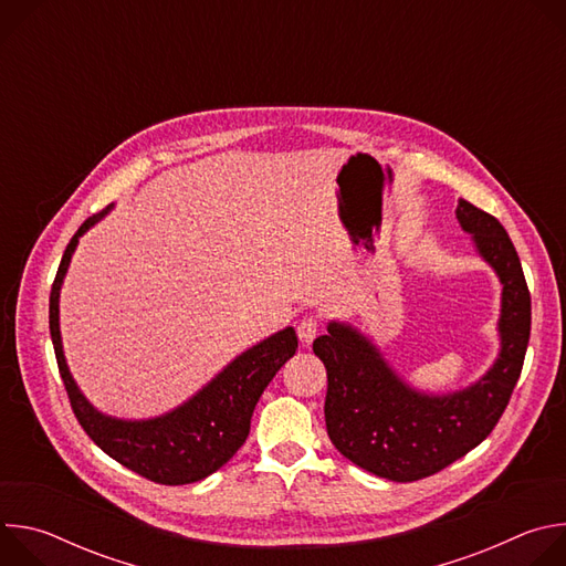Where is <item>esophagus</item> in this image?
Segmentation results:
<instances>
[{
	"label": "esophagus",
	"instance_id": "1",
	"mask_svg": "<svg viewBox=\"0 0 566 566\" xmlns=\"http://www.w3.org/2000/svg\"><path fill=\"white\" fill-rule=\"evenodd\" d=\"M317 336V319L313 315H306L297 322V338L304 347H308Z\"/></svg>",
	"mask_w": 566,
	"mask_h": 566
}]
</instances>
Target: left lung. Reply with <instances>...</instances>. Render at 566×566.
Returning <instances> with one entry per match:
<instances>
[{
	"instance_id": "left-lung-1",
	"label": "left lung",
	"mask_w": 566,
	"mask_h": 566,
	"mask_svg": "<svg viewBox=\"0 0 566 566\" xmlns=\"http://www.w3.org/2000/svg\"><path fill=\"white\" fill-rule=\"evenodd\" d=\"M454 214L502 286L500 349L486 371L459 389L426 391L402 378L352 322L329 319L327 334L313 340L329 378L325 421L332 443L358 468L389 481L430 476L486 439L509 406L528 347L531 295L509 232L463 199Z\"/></svg>"
}]
</instances>
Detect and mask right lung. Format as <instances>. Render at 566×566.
I'll return each mask as SVG.
<instances>
[{"label":"right lung","mask_w":566,"mask_h":566,"mask_svg":"<svg viewBox=\"0 0 566 566\" xmlns=\"http://www.w3.org/2000/svg\"><path fill=\"white\" fill-rule=\"evenodd\" d=\"M112 210L114 203L77 228L62 255L51 289L49 329L60 376L75 419L103 452L149 481L184 486V483H195L217 472L244 446L258 400L280 367L295 354L297 336L293 327H284L255 343L234 356L181 406L158 417L120 419L101 412L77 387L66 365L60 334V291L80 237Z\"/></svg>","instance_id":"obj_1"}]
</instances>
